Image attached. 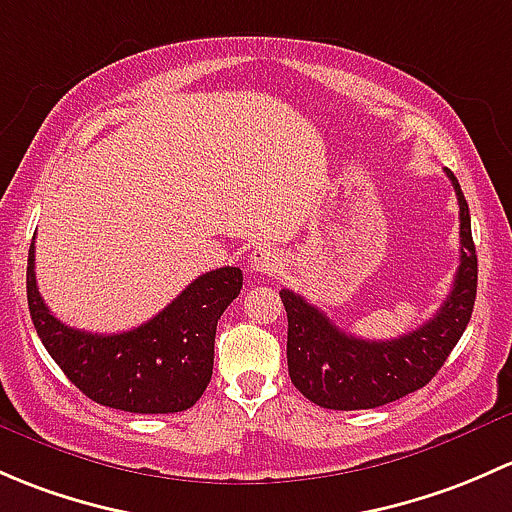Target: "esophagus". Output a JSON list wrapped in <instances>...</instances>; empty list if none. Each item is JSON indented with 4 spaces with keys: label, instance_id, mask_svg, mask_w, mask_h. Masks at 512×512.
Here are the masks:
<instances>
[{
    "label": "esophagus",
    "instance_id": "obj_1",
    "mask_svg": "<svg viewBox=\"0 0 512 512\" xmlns=\"http://www.w3.org/2000/svg\"><path fill=\"white\" fill-rule=\"evenodd\" d=\"M251 268L258 273H268V276L281 273L283 268L281 251H278L276 246H256V249L251 251Z\"/></svg>",
    "mask_w": 512,
    "mask_h": 512
}]
</instances>
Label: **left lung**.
<instances>
[{
    "label": "left lung",
    "mask_w": 512,
    "mask_h": 512,
    "mask_svg": "<svg viewBox=\"0 0 512 512\" xmlns=\"http://www.w3.org/2000/svg\"><path fill=\"white\" fill-rule=\"evenodd\" d=\"M446 175L458 197L461 263L434 318L394 340H365L342 333L303 295L281 291L288 313V374L295 389L318 407L352 412L397 402L429 384L461 340L476 303L478 258L466 197L453 172Z\"/></svg>",
    "instance_id": "left-lung-1"
}]
</instances>
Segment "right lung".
I'll list each match as a JSON object with an SVG mask.
<instances>
[{
  "label": "right lung",
  "mask_w": 512,
  "mask_h": 512,
  "mask_svg": "<svg viewBox=\"0 0 512 512\" xmlns=\"http://www.w3.org/2000/svg\"><path fill=\"white\" fill-rule=\"evenodd\" d=\"M236 266L194 278L165 310L128 333L98 335L63 325L46 308L26 266V298L41 342L63 374L93 402L133 414H175L194 407L214 367L217 323L241 293Z\"/></svg>",
  "instance_id": "add662e5"
}]
</instances>
